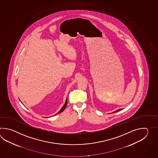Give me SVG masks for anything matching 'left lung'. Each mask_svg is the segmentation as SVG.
Masks as SVG:
<instances>
[{
    "instance_id": "obj_1",
    "label": "left lung",
    "mask_w": 158,
    "mask_h": 158,
    "mask_svg": "<svg viewBox=\"0 0 158 158\" xmlns=\"http://www.w3.org/2000/svg\"><path fill=\"white\" fill-rule=\"evenodd\" d=\"M120 110H122V109H118V110L117 111H114V112H112V113H115V112H118V111H120Z\"/></svg>"
}]
</instances>
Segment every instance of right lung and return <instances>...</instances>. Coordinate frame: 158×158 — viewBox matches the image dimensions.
Instances as JSON below:
<instances>
[{
	"mask_svg": "<svg viewBox=\"0 0 158 158\" xmlns=\"http://www.w3.org/2000/svg\"><path fill=\"white\" fill-rule=\"evenodd\" d=\"M68 102H67V99H66V101H65V104H64V106H63V107L61 108V109L60 111H59L57 113V114H59V113H60L61 112H63V111H64V110H65V108L66 107V106H67V105Z\"/></svg>",
	"mask_w": 158,
	"mask_h": 158,
	"instance_id": "1",
	"label": "right lung"
}]
</instances>
